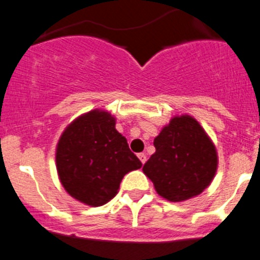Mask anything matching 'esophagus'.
<instances>
[{"label":"esophagus","instance_id":"34e87169","mask_svg":"<svg viewBox=\"0 0 260 260\" xmlns=\"http://www.w3.org/2000/svg\"><path fill=\"white\" fill-rule=\"evenodd\" d=\"M138 157H139V160H141L142 164H145L146 160H147V156H146V154H143V152L138 154Z\"/></svg>","mask_w":260,"mask_h":260}]
</instances>
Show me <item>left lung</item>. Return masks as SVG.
Wrapping results in <instances>:
<instances>
[{
    "mask_svg": "<svg viewBox=\"0 0 260 260\" xmlns=\"http://www.w3.org/2000/svg\"><path fill=\"white\" fill-rule=\"evenodd\" d=\"M155 154L143 166L159 196L181 203L209 187L218 166L214 143L196 118L175 115L154 139Z\"/></svg>",
    "mask_w": 260,
    "mask_h": 260,
    "instance_id": "left-lung-1",
    "label": "left lung"
}]
</instances>
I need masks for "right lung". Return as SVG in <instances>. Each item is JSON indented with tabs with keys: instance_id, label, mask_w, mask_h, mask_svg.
<instances>
[{
	"instance_id": "obj_1",
	"label": "right lung",
	"mask_w": 260,
	"mask_h": 260,
	"mask_svg": "<svg viewBox=\"0 0 260 260\" xmlns=\"http://www.w3.org/2000/svg\"><path fill=\"white\" fill-rule=\"evenodd\" d=\"M56 170L67 193L89 206H101L118 193L119 184L142 163L115 128V118L94 109L64 128L56 145Z\"/></svg>"
}]
</instances>
